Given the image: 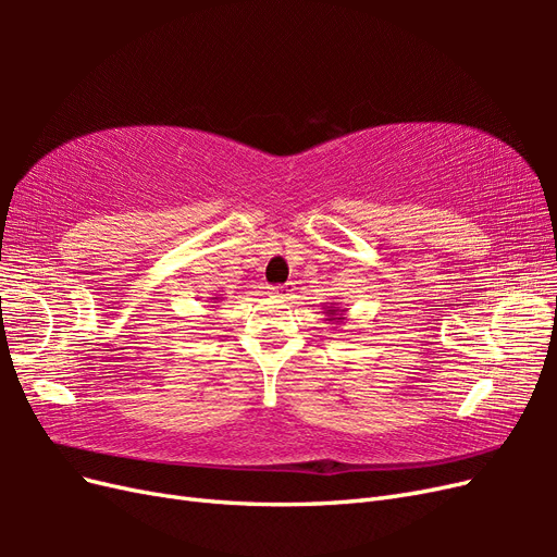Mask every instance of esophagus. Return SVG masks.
I'll return each mask as SVG.
<instances>
[{"mask_svg": "<svg viewBox=\"0 0 557 557\" xmlns=\"http://www.w3.org/2000/svg\"><path fill=\"white\" fill-rule=\"evenodd\" d=\"M269 295H274V297H288V295H290V288H288V285H272V288H269Z\"/></svg>", "mask_w": 557, "mask_h": 557, "instance_id": "34e87169", "label": "esophagus"}]
</instances>
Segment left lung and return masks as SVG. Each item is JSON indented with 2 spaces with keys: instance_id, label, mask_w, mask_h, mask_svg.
Masks as SVG:
<instances>
[{
  "instance_id": "8db88e82",
  "label": "left lung",
  "mask_w": 557,
  "mask_h": 557,
  "mask_svg": "<svg viewBox=\"0 0 557 557\" xmlns=\"http://www.w3.org/2000/svg\"><path fill=\"white\" fill-rule=\"evenodd\" d=\"M342 311H344V309H339L336 305H330V307L325 309V313L330 315L327 320H334V323H342V320H344V318H342Z\"/></svg>"
}]
</instances>
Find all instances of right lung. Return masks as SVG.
I'll use <instances>...</instances> for the list:
<instances>
[{"label": "right lung", "mask_w": 557, "mask_h": 557, "mask_svg": "<svg viewBox=\"0 0 557 557\" xmlns=\"http://www.w3.org/2000/svg\"><path fill=\"white\" fill-rule=\"evenodd\" d=\"M218 299H221V297H211V301H218Z\"/></svg>", "instance_id": "1"}]
</instances>
